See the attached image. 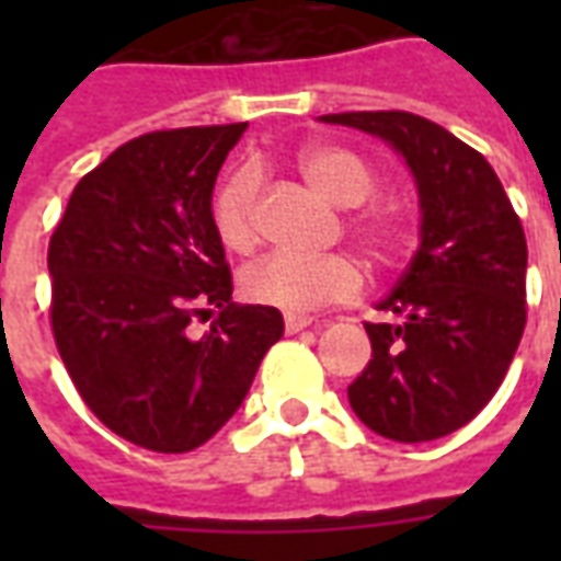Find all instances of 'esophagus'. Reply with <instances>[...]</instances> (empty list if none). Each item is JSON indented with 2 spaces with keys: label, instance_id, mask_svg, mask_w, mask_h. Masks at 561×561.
Wrapping results in <instances>:
<instances>
[{
  "label": "esophagus",
  "instance_id": "1",
  "mask_svg": "<svg viewBox=\"0 0 561 561\" xmlns=\"http://www.w3.org/2000/svg\"><path fill=\"white\" fill-rule=\"evenodd\" d=\"M306 328H312V318L309 316H285V330L288 333H300Z\"/></svg>",
  "mask_w": 561,
  "mask_h": 561
}]
</instances>
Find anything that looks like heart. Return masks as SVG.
<instances>
[{"instance_id": "obj_1", "label": "heart", "mask_w": 561, "mask_h": 561, "mask_svg": "<svg viewBox=\"0 0 561 561\" xmlns=\"http://www.w3.org/2000/svg\"><path fill=\"white\" fill-rule=\"evenodd\" d=\"M300 171L336 207H360L378 192V173L369 161L348 147H306L300 152ZM255 197L257 173L237 168L228 173L213 195L209 219L225 249L245 252L255 243ZM352 233L369 255L390 257L397 249V219L388 209H360L352 216ZM240 288L257 306H273L282 312H312L328 304L352 300L364 288V270L352 255H267L249 264L240 276Z\"/></svg>"}]
</instances>
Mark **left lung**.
Instances as JSON below:
<instances>
[{"label":"left lung","mask_w":561,"mask_h":561,"mask_svg":"<svg viewBox=\"0 0 561 561\" xmlns=\"http://www.w3.org/2000/svg\"><path fill=\"white\" fill-rule=\"evenodd\" d=\"M400 149L421 195V249L369 324L373 360L348 388L354 414L393 442H433L481 412L526 328V233L478 149L405 111L328 114Z\"/></svg>","instance_id":"obj_1"}]
</instances>
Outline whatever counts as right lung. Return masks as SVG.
I'll use <instances>...</instances> for the list:
<instances>
[{
	"label": "right lung",
	"mask_w": 561,
	"mask_h": 561,
	"mask_svg": "<svg viewBox=\"0 0 561 561\" xmlns=\"http://www.w3.org/2000/svg\"><path fill=\"white\" fill-rule=\"evenodd\" d=\"M245 131H149L92 168L47 249L50 328L80 400L126 442L195 450L228 423L285 321L237 306L209 207L221 161ZM216 314L204 337L195 317Z\"/></svg>",
	"instance_id": "1"
}]
</instances>
